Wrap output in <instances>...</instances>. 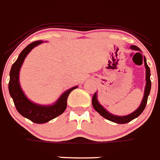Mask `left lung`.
Listing matches in <instances>:
<instances>
[{
  "instance_id": "8db88e82",
  "label": "left lung",
  "mask_w": 160,
  "mask_h": 160,
  "mask_svg": "<svg viewBox=\"0 0 160 160\" xmlns=\"http://www.w3.org/2000/svg\"><path fill=\"white\" fill-rule=\"evenodd\" d=\"M130 48L132 50H135V51H141V50L138 48L137 46H130ZM139 53V52H138ZM144 64H145L146 68V87H145V92H144V97L142 101V103L140 105V106L138 107V109H136L134 112H133L132 113L129 115H126V116H115L113 114H111L109 112H107L103 107L101 106L99 104L98 101H97V92H95L92 97V106L95 109V110L97 111V113H99L101 116L106 118L107 120H109L111 122H115V123H118V124H125V123H128L130 121H132L133 119L138 118L142 113V111L145 109L146 105H147V98H148V96L150 94V92H151V79H150V76H151V72H150V68L148 67L147 63V60H146V58L144 57Z\"/></svg>"
}]
</instances>
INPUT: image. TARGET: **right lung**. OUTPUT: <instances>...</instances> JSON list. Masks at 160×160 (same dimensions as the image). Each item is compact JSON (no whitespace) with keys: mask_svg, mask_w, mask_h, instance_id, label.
Masks as SVG:
<instances>
[{"mask_svg":"<svg viewBox=\"0 0 160 160\" xmlns=\"http://www.w3.org/2000/svg\"><path fill=\"white\" fill-rule=\"evenodd\" d=\"M42 42V40L33 42L21 52L18 59L12 65L9 73L10 78L9 82V93L11 97L13 98L18 112L31 122L38 124L46 123L62 114L66 109L67 100L68 95L72 90L77 88L76 86L63 92L54 105H48V106L37 105L27 99V97L23 93L19 84V71L26 55H28L29 52L34 47Z\"/></svg>","mask_w":160,"mask_h":160,"instance_id":"right-lung-1","label":"right lung"}]
</instances>
